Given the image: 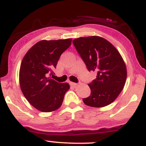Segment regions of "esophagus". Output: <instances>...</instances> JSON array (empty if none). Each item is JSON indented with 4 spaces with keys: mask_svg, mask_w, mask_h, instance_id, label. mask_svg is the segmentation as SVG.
<instances>
[{
    "mask_svg": "<svg viewBox=\"0 0 146 146\" xmlns=\"http://www.w3.org/2000/svg\"><path fill=\"white\" fill-rule=\"evenodd\" d=\"M70 85L72 86H76L77 85H78V84L77 83H75V82H70Z\"/></svg>",
    "mask_w": 146,
    "mask_h": 146,
    "instance_id": "obj_1",
    "label": "esophagus"
}]
</instances>
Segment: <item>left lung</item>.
Returning <instances> with one entry per match:
<instances>
[{"label":"left lung","instance_id":"1","mask_svg":"<svg viewBox=\"0 0 146 146\" xmlns=\"http://www.w3.org/2000/svg\"><path fill=\"white\" fill-rule=\"evenodd\" d=\"M73 43L88 71L97 73L96 79L88 84L91 93L83 99L84 103L98 108L111 104L126 80V67L120 53L111 43L99 36L76 38Z\"/></svg>","mask_w":146,"mask_h":146}]
</instances>
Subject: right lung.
Returning <instances> with one entry per match:
<instances>
[{
  "label": "right lung",
  "mask_w": 146,
  "mask_h": 146,
  "mask_svg": "<svg viewBox=\"0 0 146 146\" xmlns=\"http://www.w3.org/2000/svg\"><path fill=\"white\" fill-rule=\"evenodd\" d=\"M72 39L41 40L25 54L19 73L21 88L27 101L42 112L54 111L62 104L68 83H58L53 74L58 60L71 46Z\"/></svg>",
  "instance_id": "obj_1"
}]
</instances>
